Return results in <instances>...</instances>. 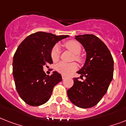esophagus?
<instances>
[{"instance_id":"esophagus-1","label":"esophagus","mask_w":126,"mask_h":126,"mask_svg":"<svg viewBox=\"0 0 126 126\" xmlns=\"http://www.w3.org/2000/svg\"><path fill=\"white\" fill-rule=\"evenodd\" d=\"M67 78V77L65 76V75H62V79H65Z\"/></svg>"}]
</instances>
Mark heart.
I'll list each match as a JSON object with an SVG mask.
<instances>
[{
  "instance_id": "obj_1",
  "label": "heart",
  "mask_w": 126,
  "mask_h": 126,
  "mask_svg": "<svg viewBox=\"0 0 126 126\" xmlns=\"http://www.w3.org/2000/svg\"><path fill=\"white\" fill-rule=\"evenodd\" d=\"M65 47L75 54V59L76 61H79V63H82L83 57L80 54L82 50V46L81 44L75 40H68L64 43ZM60 56V49L57 45L53 46L51 51V57L53 62H57L59 59ZM78 68L77 63H66L64 62H60L56 65V71L63 75H68L71 72L77 70Z\"/></svg>"
}]
</instances>
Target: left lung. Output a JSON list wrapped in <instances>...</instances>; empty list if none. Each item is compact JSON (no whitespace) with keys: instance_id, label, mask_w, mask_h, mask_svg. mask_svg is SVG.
<instances>
[{"instance_id":"8db88e82","label":"left lung","mask_w":126,"mask_h":126,"mask_svg":"<svg viewBox=\"0 0 126 126\" xmlns=\"http://www.w3.org/2000/svg\"><path fill=\"white\" fill-rule=\"evenodd\" d=\"M86 49L84 67L77 72L86 79H74V84L67 90V95L74 105L82 109L96 105L107 92L113 79L114 60L107 46L94 34L76 36Z\"/></svg>"}]
</instances>
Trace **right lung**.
Segmentation results:
<instances>
[{"mask_svg":"<svg viewBox=\"0 0 126 126\" xmlns=\"http://www.w3.org/2000/svg\"><path fill=\"white\" fill-rule=\"evenodd\" d=\"M68 36L39 31L30 34L18 46L13 59V77L19 95L27 104L36 107L46 103L54 86L62 80L56 71L46 75L43 67L53 63L51 51L55 43Z\"/></svg>","mask_w":126,"mask_h":126,"instance_id":"add662e5","label":"right lung"}]
</instances>
